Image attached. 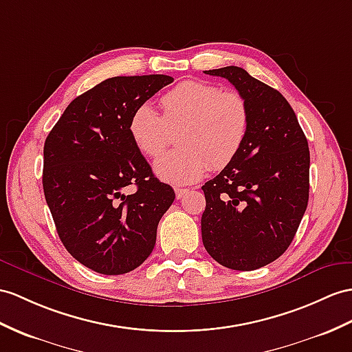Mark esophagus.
<instances>
[{
	"label": "esophagus",
	"mask_w": 352,
	"mask_h": 352,
	"mask_svg": "<svg viewBox=\"0 0 352 352\" xmlns=\"http://www.w3.org/2000/svg\"><path fill=\"white\" fill-rule=\"evenodd\" d=\"M175 192L177 199H184V197L190 192V190H186V188H175Z\"/></svg>",
	"instance_id": "1"
}]
</instances>
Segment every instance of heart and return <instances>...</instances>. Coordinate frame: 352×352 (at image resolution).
I'll return each instance as SVG.
<instances>
[{"instance_id": "1", "label": "heart", "mask_w": 352, "mask_h": 352, "mask_svg": "<svg viewBox=\"0 0 352 352\" xmlns=\"http://www.w3.org/2000/svg\"><path fill=\"white\" fill-rule=\"evenodd\" d=\"M162 116L148 102L137 106L128 121L134 146L155 157L166 148L168 130L177 131L179 149L153 162L161 181L173 185L197 182L209 166L226 167L241 152L250 131L251 113L237 91H222L215 83L185 80L161 98Z\"/></svg>"}]
</instances>
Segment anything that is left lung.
Returning a JSON list of instances; mask_svg holds the SVG:
<instances>
[{"mask_svg": "<svg viewBox=\"0 0 352 352\" xmlns=\"http://www.w3.org/2000/svg\"><path fill=\"white\" fill-rule=\"evenodd\" d=\"M234 85L250 104L241 152L201 190V239L213 260L233 270L275 261L293 242L309 200V148L293 107L241 67L204 72Z\"/></svg>", "mask_w": 352, "mask_h": 352, "instance_id": "left-lung-1", "label": "left lung"}]
</instances>
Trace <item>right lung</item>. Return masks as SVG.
<instances>
[{"instance_id": "right-lung-1", "label": "right lung", "mask_w": 352, "mask_h": 352, "mask_svg": "<svg viewBox=\"0 0 352 352\" xmlns=\"http://www.w3.org/2000/svg\"><path fill=\"white\" fill-rule=\"evenodd\" d=\"M173 82L166 74L116 76L74 98L43 149V191L65 250L101 275H124L148 258L173 188L153 176L128 121ZM130 184L133 195H125Z\"/></svg>"}]
</instances>
